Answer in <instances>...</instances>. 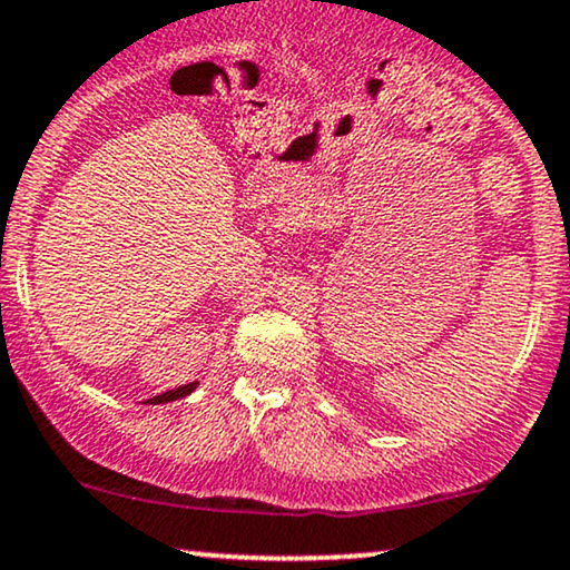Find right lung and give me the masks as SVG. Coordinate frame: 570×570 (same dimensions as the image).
Instances as JSON below:
<instances>
[{
  "mask_svg": "<svg viewBox=\"0 0 570 570\" xmlns=\"http://www.w3.org/2000/svg\"><path fill=\"white\" fill-rule=\"evenodd\" d=\"M194 386H197V384H186V386H178V389H173V392L157 394V397H153V400H149V402H153V405H160V402H173V400H181V397H186V394H191V392H194Z\"/></svg>",
  "mask_w": 570,
  "mask_h": 570,
  "instance_id": "add662e5",
  "label": "right lung"
}]
</instances>
